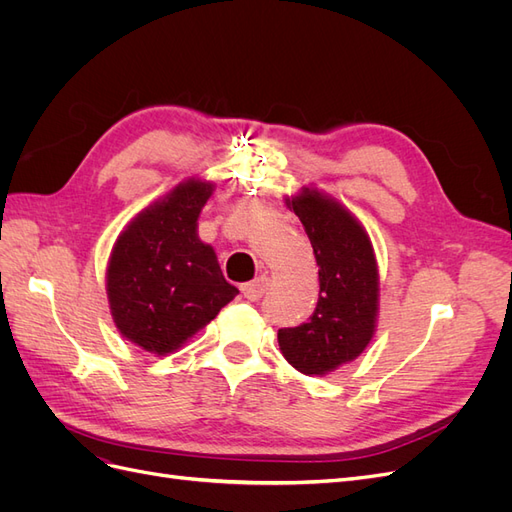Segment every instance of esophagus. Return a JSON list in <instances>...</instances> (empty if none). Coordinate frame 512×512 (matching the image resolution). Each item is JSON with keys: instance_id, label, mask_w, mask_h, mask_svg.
Wrapping results in <instances>:
<instances>
[{"instance_id": "34e87169", "label": "esophagus", "mask_w": 512, "mask_h": 512, "mask_svg": "<svg viewBox=\"0 0 512 512\" xmlns=\"http://www.w3.org/2000/svg\"><path fill=\"white\" fill-rule=\"evenodd\" d=\"M267 288H269V277H267V275H260V277H256V280L243 284V286H241V292H243L245 299L258 301V299L262 297V294L267 292Z\"/></svg>"}]
</instances>
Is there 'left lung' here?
Masks as SVG:
<instances>
[{"label": "left lung", "instance_id": "left-lung-1", "mask_svg": "<svg viewBox=\"0 0 512 512\" xmlns=\"http://www.w3.org/2000/svg\"><path fill=\"white\" fill-rule=\"evenodd\" d=\"M299 215L318 262L314 314L277 331L284 359L305 376H327L369 346L378 327L380 275L374 245L356 215L316 185L286 196Z\"/></svg>", "mask_w": 512, "mask_h": 512}]
</instances>
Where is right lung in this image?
Masks as SVG:
<instances>
[{"label": "right lung", "mask_w": 512, "mask_h": 512, "mask_svg": "<svg viewBox=\"0 0 512 512\" xmlns=\"http://www.w3.org/2000/svg\"><path fill=\"white\" fill-rule=\"evenodd\" d=\"M215 183L190 177L145 207L119 232L108 256L106 294L117 331L166 356L218 316L239 290L200 241L198 218Z\"/></svg>", "instance_id": "obj_1"}]
</instances>
